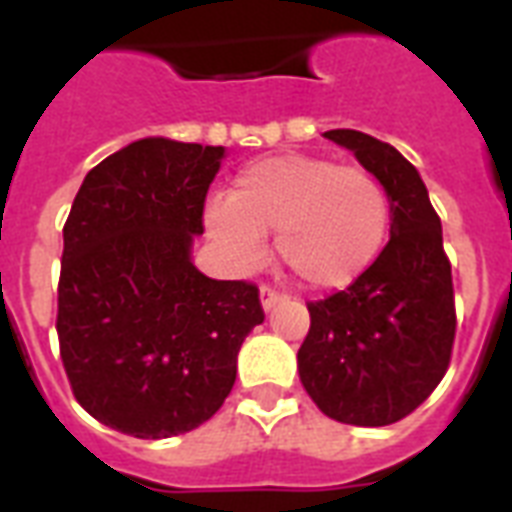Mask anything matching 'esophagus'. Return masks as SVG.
Masks as SVG:
<instances>
[{"label":"esophagus","instance_id":"esophagus-1","mask_svg":"<svg viewBox=\"0 0 512 512\" xmlns=\"http://www.w3.org/2000/svg\"><path fill=\"white\" fill-rule=\"evenodd\" d=\"M279 303H281V295H279V292H276V289L260 287V305H263L265 313L273 311V308H276V305H279Z\"/></svg>","mask_w":512,"mask_h":512}]
</instances>
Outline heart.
<instances>
[{
    "mask_svg": "<svg viewBox=\"0 0 512 512\" xmlns=\"http://www.w3.org/2000/svg\"><path fill=\"white\" fill-rule=\"evenodd\" d=\"M204 231L233 271L263 263L276 233L281 265L303 287L335 292L380 257L390 231L385 185L329 156L276 154L247 164L228 199L204 204Z\"/></svg>",
    "mask_w": 512,
    "mask_h": 512,
    "instance_id": "heart-1",
    "label": "heart"
}]
</instances>
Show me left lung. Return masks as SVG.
I'll use <instances>...</instances> for the list:
<instances>
[{
  "label": "left lung",
  "instance_id": "obj_1",
  "mask_svg": "<svg viewBox=\"0 0 512 512\" xmlns=\"http://www.w3.org/2000/svg\"><path fill=\"white\" fill-rule=\"evenodd\" d=\"M324 138L353 151L385 185L390 241L348 289L308 303L311 329L297 350V372L327 417L380 428L412 414L446 374L457 329L452 265L414 164L358 130Z\"/></svg>",
  "mask_w": 512,
  "mask_h": 512
}]
</instances>
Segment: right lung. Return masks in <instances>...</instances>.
Instances as JSON below:
<instances>
[{"instance_id":"obj_1","label":"right lung","mask_w":512,"mask_h":512,"mask_svg":"<svg viewBox=\"0 0 512 512\" xmlns=\"http://www.w3.org/2000/svg\"><path fill=\"white\" fill-rule=\"evenodd\" d=\"M223 146L135 140L92 167L63 228L60 358L76 401L135 438L199 428L263 324L255 284L209 279L193 239Z\"/></svg>"}]
</instances>
